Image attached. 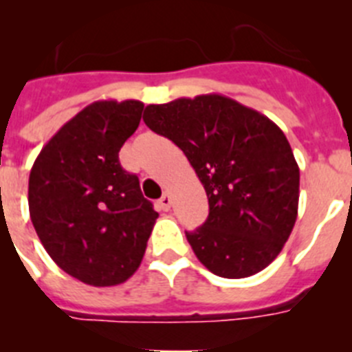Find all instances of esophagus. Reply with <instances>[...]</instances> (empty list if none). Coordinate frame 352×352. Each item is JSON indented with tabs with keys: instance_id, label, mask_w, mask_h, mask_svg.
Listing matches in <instances>:
<instances>
[{
	"instance_id": "esophagus-1",
	"label": "esophagus",
	"mask_w": 352,
	"mask_h": 352,
	"mask_svg": "<svg viewBox=\"0 0 352 352\" xmlns=\"http://www.w3.org/2000/svg\"><path fill=\"white\" fill-rule=\"evenodd\" d=\"M158 208L164 211H169L170 210V195L169 194H164L158 201Z\"/></svg>"
}]
</instances>
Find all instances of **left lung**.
Masks as SVG:
<instances>
[{
  "mask_svg": "<svg viewBox=\"0 0 352 352\" xmlns=\"http://www.w3.org/2000/svg\"><path fill=\"white\" fill-rule=\"evenodd\" d=\"M142 120L182 149L206 190V222L185 232L197 259L223 278L263 272L298 217L300 167L284 132L217 93L151 104Z\"/></svg>",
  "mask_w": 352,
  "mask_h": 352,
  "instance_id": "obj_1",
  "label": "left lung"
}]
</instances>
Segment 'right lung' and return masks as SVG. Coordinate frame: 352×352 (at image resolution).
<instances>
[{"instance_id":"add662e5","label":"right lung","mask_w":352,"mask_h":352,"mask_svg":"<svg viewBox=\"0 0 352 352\" xmlns=\"http://www.w3.org/2000/svg\"><path fill=\"white\" fill-rule=\"evenodd\" d=\"M142 109L139 100L93 102L31 167L30 217L43 248L65 273L95 287L123 284L138 272L158 219L118 157Z\"/></svg>"}]
</instances>
